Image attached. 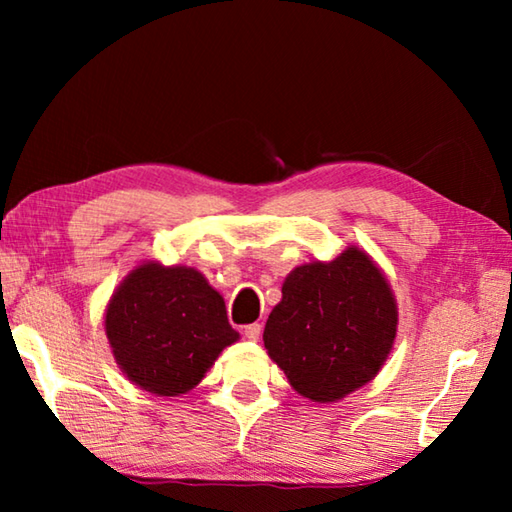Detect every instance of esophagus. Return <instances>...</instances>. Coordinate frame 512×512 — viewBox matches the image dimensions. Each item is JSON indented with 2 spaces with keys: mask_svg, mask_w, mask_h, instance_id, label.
I'll use <instances>...</instances> for the list:
<instances>
[{
  "mask_svg": "<svg viewBox=\"0 0 512 512\" xmlns=\"http://www.w3.org/2000/svg\"><path fill=\"white\" fill-rule=\"evenodd\" d=\"M244 336L248 341H259V336H262V325L259 323H253V325H246L244 327Z\"/></svg>",
  "mask_w": 512,
  "mask_h": 512,
  "instance_id": "1",
  "label": "esophagus"
}]
</instances>
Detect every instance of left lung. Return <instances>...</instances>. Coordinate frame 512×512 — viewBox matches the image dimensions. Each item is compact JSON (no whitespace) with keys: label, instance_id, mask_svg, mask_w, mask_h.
<instances>
[{"label":"left lung","instance_id":"obj_1","mask_svg":"<svg viewBox=\"0 0 512 512\" xmlns=\"http://www.w3.org/2000/svg\"><path fill=\"white\" fill-rule=\"evenodd\" d=\"M397 336V300L357 246L296 266L264 327V348L293 391L332 404L377 377Z\"/></svg>","mask_w":512,"mask_h":512}]
</instances>
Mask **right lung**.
<instances>
[{"mask_svg": "<svg viewBox=\"0 0 512 512\" xmlns=\"http://www.w3.org/2000/svg\"><path fill=\"white\" fill-rule=\"evenodd\" d=\"M103 325L119 370L158 397L192 391L223 348L239 341L205 275L160 262H142L121 280Z\"/></svg>", "mask_w": 512, "mask_h": 512, "instance_id": "obj_1", "label": "right lung"}]
</instances>
